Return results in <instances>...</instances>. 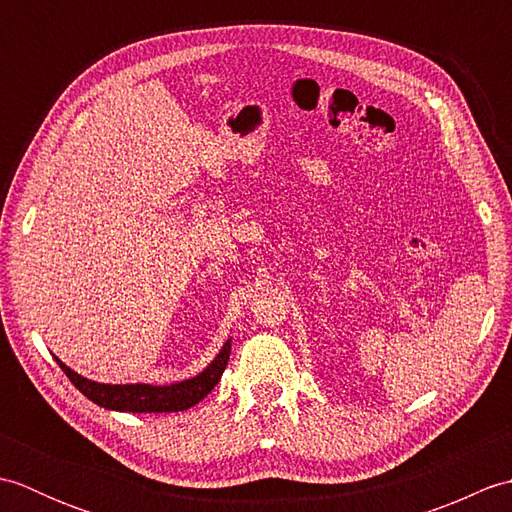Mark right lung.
<instances>
[{"label":"right lung","instance_id":"obj_1","mask_svg":"<svg viewBox=\"0 0 512 512\" xmlns=\"http://www.w3.org/2000/svg\"><path fill=\"white\" fill-rule=\"evenodd\" d=\"M228 356H231V341H228L222 352L217 354L215 361L204 369L200 376L191 380H182L176 385L156 387V385H103L94 383L79 376L68 365H63L59 358V367L72 380V385L81 391L83 396H88L96 405L105 409L116 411H132V413H169V411H184L209 394V391L217 385V380L222 378Z\"/></svg>","mask_w":512,"mask_h":512}]
</instances>
